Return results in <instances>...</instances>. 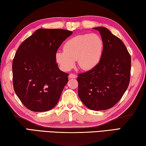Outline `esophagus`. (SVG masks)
I'll use <instances>...</instances> for the list:
<instances>
[{"instance_id":"obj_1","label":"esophagus","mask_w":146,"mask_h":146,"mask_svg":"<svg viewBox=\"0 0 146 146\" xmlns=\"http://www.w3.org/2000/svg\"><path fill=\"white\" fill-rule=\"evenodd\" d=\"M68 78L70 79H71V78H77V76L74 74H69V76H68Z\"/></svg>"}]
</instances>
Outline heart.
Wrapping results in <instances>:
<instances>
[{
	"label": "heart",
	"mask_w": 146,
	"mask_h": 146,
	"mask_svg": "<svg viewBox=\"0 0 146 146\" xmlns=\"http://www.w3.org/2000/svg\"><path fill=\"white\" fill-rule=\"evenodd\" d=\"M104 50V41L96 33H86L71 38L65 42L63 51H57L56 59L62 70H70L77 59L80 67L85 70L99 63Z\"/></svg>",
	"instance_id": "heart-1"
}]
</instances>
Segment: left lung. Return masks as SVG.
<instances>
[{
	"instance_id": "obj_1",
	"label": "left lung",
	"mask_w": 146,
	"mask_h": 146,
	"mask_svg": "<svg viewBox=\"0 0 146 146\" xmlns=\"http://www.w3.org/2000/svg\"><path fill=\"white\" fill-rule=\"evenodd\" d=\"M101 35L104 50L99 63L78 74V96L93 111H104L116 105L130 81L131 56L122 41L105 27L93 28Z\"/></svg>"
}]
</instances>
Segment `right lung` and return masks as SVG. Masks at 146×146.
<instances>
[{"instance_id": "1", "label": "right lung", "mask_w": 146, "mask_h": 146, "mask_svg": "<svg viewBox=\"0 0 146 146\" xmlns=\"http://www.w3.org/2000/svg\"><path fill=\"white\" fill-rule=\"evenodd\" d=\"M72 32L40 29L23 42L14 57V90L26 108L34 112L53 109L68 81L56 63L57 49Z\"/></svg>"}]
</instances>
